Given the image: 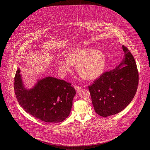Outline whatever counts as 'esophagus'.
Segmentation results:
<instances>
[{
  "mask_svg": "<svg viewBox=\"0 0 150 150\" xmlns=\"http://www.w3.org/2000/svg\"><path fill=\"white\" fill-rule=\"evenodd\" d=\"M74 88L77 92H79L81 89V87L79 86H74Z\"/></svg>",
  "mask_w": 150,
  "mask_h": 150,
  "instance_id": "1",
  "label": "esophagus"
}]
</instances>
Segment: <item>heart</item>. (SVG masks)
I'll return each instance as SVG.
<instances>
[{"instance_id":"heart-1","label":"heart","mask_w":150,"mask_h":150,"mask_svg":"<svg viewBox=\"0 0 150 150\" xmlns=\"http://www.w3.org/2000/svg\"><path fill=\"white\" fill-rule=\"evenodd\" d=\"M66 58L58 62L60 71L65 74L71 71L73 65H77L79 75L86 80H95L103 72L106 64L104 54L93 48H80L71 50Z\"/></svg>"}]
</instances>
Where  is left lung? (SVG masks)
Wrapping results in <instances>:
<instances>
[{
	"label": "left lung",
	"mask_w": 150,
	"mask_h": 150,
	"mask_svg": "<svg viewBox=\"0 0 150 150\" xmlns=\"http://www.w3.org/2000/svg\"><path fill=\"white\" fill-rule=\"evenodd\" d=\"M124 56L115 69L103 73L89 86L95 112L102 117L116 114L131 102L137 91L139 73L133 56L122 45Z\"/></svg>",
	"instance_id": "left-lung-1"
}]
</instances>
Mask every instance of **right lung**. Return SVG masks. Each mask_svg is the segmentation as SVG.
<instances>
[{
	"label": "right lung",
	"mask_w": 150,
	"mask_h": 150,
	"mask_svg": "<svg viewBox=\"0 0 150 150\" xmlns=\"http://www.w3.org/2000/svg\"><path fill=\"white\" fill-rule=\"evenodd\" d=\"M20 71L18 68L14 78V91L19 105L27 113L50 123L60 122L68 117L76 95L70 83L47 77L27 89L23 86Z\"/></svg>",
	"instance_id": "right-lung-1"
}]
</instances>
